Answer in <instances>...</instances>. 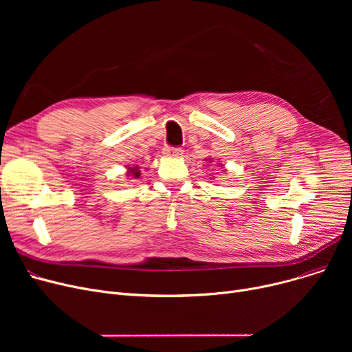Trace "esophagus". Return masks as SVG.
Instances as JSON below:
<instances>
[{
  "label": "esophagus",
  "instance_id": "obj_1",
  "mask_svg": "<svg viewBox=\"0 0 352 352\" xmlns=\"http://www.w3.org/2000/svg\"><path fill=\"white\" fill-rule=\"evenodd\" d=\"M165 157H181L182 155V148L179 146H165L162 150Z\"/></svg>",
  "mask_w": 352,
  "mask_h": 352
}]
</instances>
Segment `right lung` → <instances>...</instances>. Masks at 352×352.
Instances as JSON below:
<instances>
[{
  "instance_id": "right-lung-1",
  "label": "right lung",
  "mask_w": 352,
  "mask_h": 352,
  "mask_svg": "<svg viewBox=\"0 0 352 352\" xmlns=\"http://www.w3.org/2000/svg\"><path fill=\"white\" fill-rule=\"evenodd\" d=\"M129 170H131V171H129V173H128L129 175H131V177H134V178H138V177H140V171H138V166H133V168H131V166H129Z\"/></svg>"
}]
</instances>
